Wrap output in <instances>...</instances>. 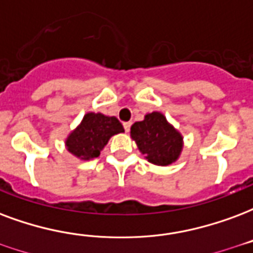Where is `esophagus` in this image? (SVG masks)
<instances>
[{"mask_svg": "<svg viewBox=\"0 0 253 253\" xmlns=\"http://www.w3.org/2000/svg\"><path fill=\"white\" fill-rule=\"evenodd\" d=\"M123 127H125L126 132H128L130 131V127H131V123H130V122H125V123H123Z\"/></svg>", "mask_w": 253, "mask_h": 253, "instance_id": "esophagus-1", "label": "esophagus"}]
</instances>
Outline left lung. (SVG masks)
I'll use <instances>...</instances> for the list:
<instances>
[{
    "label": "left lung",
    "mask_w": 253,
    "mask_h": 253,
    "mask_svg": "<svg viewBox=\"0 0 253 253\" xmlns=\"http://www.w3.org/2000/svg\"><path fill=\"white\" fill-rule=\"evenodd\" d=\"M131 138L146 160L158 166L174 162L182 150V136L161 112H151L142 122H135Z\"/></svg>",
    "instance_id": "obj_1"
}]
</instances>
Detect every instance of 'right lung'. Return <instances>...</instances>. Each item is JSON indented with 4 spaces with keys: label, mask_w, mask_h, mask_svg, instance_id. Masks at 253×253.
Masks as SVG:
<instances>
[{
    "label": "right lung",
    "mask_w": 253,
    "mask_h": 253,
    "mask_svg": "<svg viewBox=\"0 0 253 253\" xmlns=\"http://www.w3.org/2000/svg\"><path fill=\"white\" fill-rule=\"evenodd\" d=\"M123 131L125 128L115 117L88 112L76 130L69 134L65 146L71 154L80 160H92L99 157L112 135Z\"/></svg>",
    "instance_id": "1"
}]
</instances>
